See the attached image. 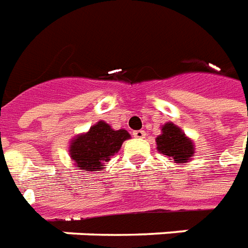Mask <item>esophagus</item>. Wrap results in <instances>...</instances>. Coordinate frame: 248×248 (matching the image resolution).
<instances>
[{"label":"esophagus","instance_id":"34e87169","mask_svg":"<svg viewBox=\"0 0 248 248\" xmlns=\"http://www.w3.org/2000/svg\"><path fill=\"white\" fill-rule=\"evenodd\" d=\"M145 135H147V133L144 132V131H141V129H140V131H135V132H133V136H135L136 139H144L145 138Z\"/></svg>","mask_w":248,"mask_h":248}]
</instances>
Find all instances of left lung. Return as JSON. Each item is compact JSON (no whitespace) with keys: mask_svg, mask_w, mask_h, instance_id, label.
<instances>
[{"mask_svg":"<svg viewBox=\"0 0 248 248\" xmlns=\"http://www.w3.org/2000/svg\"><path fill=\"white\" fill-rule=\"evenodd\" d=\"M156 144L159 152L168 156L177 164L187 163L195 154L192 140L187 138L173 123H167L161 127V135L156 138Z\"/></svg>","mask_w":248,"mask_h":248,"instance_id":"8db88e82","label":"left lung"}]
</instances>
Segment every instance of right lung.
<instances>
[{
    "label": "right lung",
    "instance_id": "1",
    "mask_svg": "<svg viewBox=\"0 0 248 248\" xmlns=\"http://www.w3.org/2000/svg\"><path fill=\"white\" fill-rule=\"evenodd\" d=\"M129 138L131 135L125 129L115 131L101 120L92 125L87 133H81L72 140L69 155L80 170L103 171L105 161L110 160Z\"/></svg>",
    "mask_w": 248,
    "mask_h": 248
}]
</instances>
